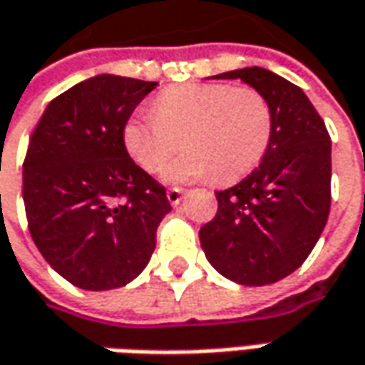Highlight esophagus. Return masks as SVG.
Masks as SVG:
<instances>
[{
  "instance_id": "esophagus-1",
  "label": "esophagus",
  "mask_w": 365,
  "mask_h": 365,
  "mask_svg": "<svg viewBox=\"0 0 365 365\" xmlns=\"http://www.w3.org/2000/svg\"><path fill=\"white\" fill-rule=\"evenodd\" d=\"M182 195H185V189H178V187H173V189H168V192H166V197H168V201H170V205H178V203H180Z\"/></svg>"
}]
</instances>
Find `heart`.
<instances>
[{
    "mask_svg": "<svg viewBox=\"0 0 365 365\" xmlns=\"http://www.w3.org/2000/svg\"><path fill=\"white\" fill-rule=\"evenodd\" d=\"M270 103L256 89L223 83H189L162 91L154 113H135L123 128V144L135 164L160 173L180 148L187 150L166 170V180L187 182L211 173L230 182L258 164L270 146Z\"/></svg>",
    "mask_w": 365,
    "mask_h": 365,
    "instance_id": "obj_1",
    "label": "heart"
}]
</instances>
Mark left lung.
Instances as JSON below:
<instances>
[{
    "mask_svg": "<svg viewBox=\"0 0 365 365\" xmlns=\"http://www.w3.org/2000/svg\"><path fill=\"white\" fill-rule=\"evenodd\" d=\"M242 78L272 109L264 158L242 182L217 190V213L199 232L211 266L237 284L264 287L292 274L313 252L331 207V138L301 87L247 66Z\"/></svg>",
    "mask_w": 365,
    "mask_h": 365,
    "instance_id": "obj_1",
    "label": "left lung"
}]
</instances>
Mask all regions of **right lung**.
I'll return each mask as SVG.
<instances>
[{
    "label": "right lung",
    "instance_id": "obj_1",
    "mask_svg": "<svg viewBox=\"0 0 365 365\" xmlns=\"http://www.w3.org/2000/svg\"><path fill=\"white\" fill-rule=\"evenodd\" d=\"M156 85L87 78L54 97L30 135L21 176L28 230L50 266L83 290L132 282L173 209L123 144L130 115Z\"/></svg>",
    "mask_w": 365,
    "mask_h": 365
}]
</instances>
